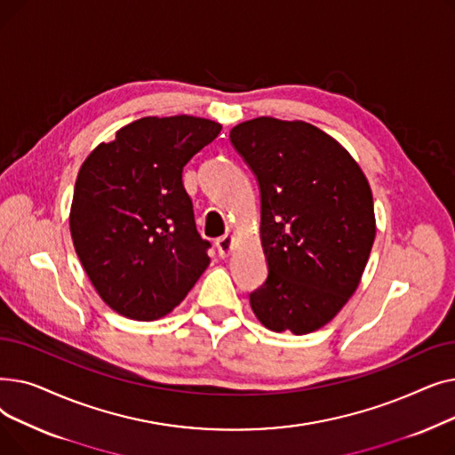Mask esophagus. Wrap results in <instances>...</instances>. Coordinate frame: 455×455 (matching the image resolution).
Segmentation results:
<instances>
[{
	"mask_svg": "<svg viewBox=\"0 0 455 455\" xmlns=\"http://www.w3.org/2000/svg\"><path fill=\"white\" fill-rule=\"evenodd\" d=\"M232 245H234V237L230 234H223L221 237L215 240V247H218V252L221 258L228 256V252L232 251Z\"/></svg>",
	"mask_w": 455,
	"mask_h": 455,
	"instance_id": "34e87169",
	"label": "esophagus"
}]
</instances>
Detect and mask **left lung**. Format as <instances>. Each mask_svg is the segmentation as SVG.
<instances>
[{
  "instance_id": "8db88e82",
  "label": "left lung",
  "mask_w": 455,
  "mask_h": 455,
  "mask_svg": "<svg viewBox=\"0 0 455 455\" xmlns=\"http://www.w3.org/2000/svg\"><path fill=\"white\" fill-rule=\"evenodd\" d=\"M256 177L267 278L249 295L273 331L309 333L355 291L374 243L369 182L360 165L306 122L256 117L230 131Z\"/></svg>"
}]
</instances>
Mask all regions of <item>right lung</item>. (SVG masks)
I'll return each mask as SVG.
<instances>
[{
	"instance_id": "right-lung-1",
	"label": "right lung",
	"mask_w": 455,
	"mask_h": 455,
	"mask_svg": "<svg viewBox=\"0 0 455 455\" xmlns=\"http://www.w3.org/2000/svg\"><path fill=\"white\" fill-rule=\"evenodd\" d=\"M204 117H141L81 165L69 230L100 297L124 317L155 321L210 264L182 184L184 165L218 138Z\"/></svg>"
}]
</instances>
